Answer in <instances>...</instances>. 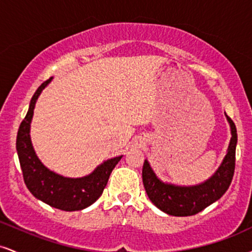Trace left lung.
I'll return each mask as SVG.
<instances>
[{
	"label": "left lung",
	"mask_w": 252,
	"mask_h": 252,
	"mask_svg": "<svg viewBox=\"0 0 252 252\" xmlns=\"http://www.w3.org/2000/svg\"><path fill=\"white\" fill-rule=\"evenodd\" d=\"M226 116L231 128V140L224 160L215 174L194 186H176L161 181L144 160L142 180L150 201L164 213L175 217L194 216L225 194L235 173L237 129L233 121Z\"/></svg>",
	"instance_id": "1"
}]
</instances>
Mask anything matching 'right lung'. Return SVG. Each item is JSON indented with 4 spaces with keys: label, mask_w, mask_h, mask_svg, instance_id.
<instances>
[{
    "label": "right lung",
    "mask_w": 252,
    "mask_h": 252,
    "mask_svg": "<svg viewBox=\"0 0 252 252\" xmlns=\"http://www.w3.org/2000/svg\"><path fill=\"white\" fill-rule=\"evenodd\" d=\"M51 80L52 78L46 80L36 90L31 99L27 115L20 124L16 137L20 166L26 186L36 199L63 211L84 210L102 195L109 176L122 155L104 161L91 174L83 178H65L43 166L33 148L30 132L36 99Z\"/></svg>",
    "instance_id": "obj_1"
}]
</instances>
